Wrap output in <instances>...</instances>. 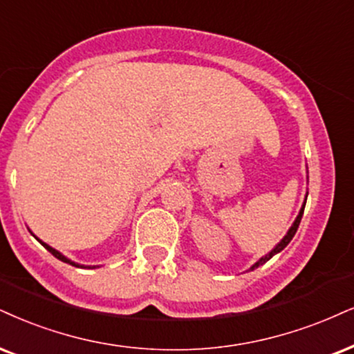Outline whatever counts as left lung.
<instances>
[{
  "label": "left lung",
  "mask_w": 354,
  "mask_h": 354,
  "mask_svg": "<svg viewBox=\"0 0 354 354\" xmlns=\"http://www.w3.org/2000/svg\"><path fill=\"white\" fill-rule=\"evenodd\" d=\"M304 208H305V205H304V207H302V210H300V213H299V216H297V220H295V221H294V225H292V228L289 230V233H287V234H286V236H283V239H282V241H281V243H279V244H277V246H276V248H274V250L269 252V254H266L264 257H261V259H259V261H257V263H256L254 266H252V268H251V270H252V269H256V268H259V266H261V264H264V263H266V261H269V259H270V257H272L274 254H277V252H281V251L283 250V248H286V246H287V244H289V243H290V239H292V238H294V234H295V233H297V228H299V225H300V220H302V215H304Z\"/></svg>",
  "instance_id": "1"
}]
</instances>
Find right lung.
Returning <instances> with one entry per match:
<instances>
[{
  "instance_id": "obj_1",
  "label": "right lung",
  "mask_w": 354,
  "mask_h": 354,
  "mask_svg": "<svg viewBox=\"0 0 354 354\" xmlns=\"http://www.w3.org/2000/svg\"><path fill=\"white\" fill-rule=\"evenodd\" d=\"M39 241H41V239H39ZM41 244H42V246H44V248H46V250H47V251H49V252H50V254H52V256H55V257H57V259L64 261V263H68V264H72V266H77V268H78V264H75V263H72V261H71V259H67V257H65V256H62V254H60V252H59V251H55V250H54V248H50V246H49V244H46V243H42V241H41Z\"/></svg>"
}]
</instances>
